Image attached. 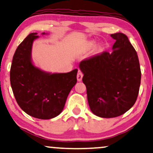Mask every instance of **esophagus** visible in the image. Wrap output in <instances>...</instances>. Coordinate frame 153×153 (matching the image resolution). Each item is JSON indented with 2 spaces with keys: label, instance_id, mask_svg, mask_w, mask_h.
Wrapping results in <instances>:
<instances>
[{
  "label": "esophagus",
  "instance_id": "esophagus-1",
  "mask_svg": "<svg viewBox=\"0 0 153 153\" xmlns=\"http://www.w3.org/2000/svg\"><path fill=\"white\" fill-rule=\"evenodd\" d=\"M83 77V74L80 71H79L78 72V74H77V79H78V81H81Z\"/></svg>",
  "mask_w": 153,
  "mask_h": 153
}]
</instances>
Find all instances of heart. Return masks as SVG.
<instances>
[{"mask_svg": "<svg viewBox=\"0 0 153 153\" xmlns=\"http://www.w3.org/2000/svg\"><path fill=\"white\" fill-rule=\"evenodd\" d=\"M94 42H90L89 43V47H92L94 45Z\"/></svg>", "mask_w": 153, "mask_h": 153, "instance_id": "obj_1", "label": "heart"}]
</instances>
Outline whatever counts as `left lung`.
<instances>
[{
	"instance_id": "8db88e82",
	"label": "left lung",
	"mask_w": 153,
	"mask_h": 153,
	"mask_svg": "<svg viewBox=\"0 0 153 153\" xmlns=\"http://www.w3.org/2000/svg\"><path fill=\"white\" fill-rule=\"evenodd\" d=\"M113 52H103L80 62L89 105L94 115L115 117L131 108L137 99L141 72L135 49L122 33L111 34Z\"/></svg>"
}]
</instances>
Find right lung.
<instances>
[{
	"instance_id": "1",
	"label": "right lung",
	"mask_w": 153,
	"mask_h": 153,
	"mask_svg": "<svg viewBox=\"0 0 153 153\" xmlns=\"http://www.w3.org/2000/svg\"><path fill=\"white\" fill-rule=\"evenodd\" d=\"M37 34L30 33L16 50L10 68V84L18 105L26 113L48 120L62 113L69 92L77 82L78 69L51 74L34 66L30 55Z\"/></svg>"
}]
</instances>
